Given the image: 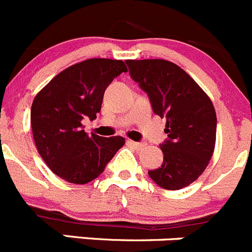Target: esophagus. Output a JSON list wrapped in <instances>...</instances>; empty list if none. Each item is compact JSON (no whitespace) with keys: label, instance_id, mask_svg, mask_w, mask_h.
<instances>
[{"label":"esophagus","instance_id":"1","mask_svg":"<svg viewBox=\"0 0 252 252\" xmlns=\"http://www.w3.org/2000/svg\"><path fill=\"white\" fill-rule=\"evenodd\" d=\"M128 143L131 144L132 147H134L136 149H142L144 146H146V143H143V142H134V141H128Z\"/></svg>","mask_w":252,"mask_h":252}]
</instances>
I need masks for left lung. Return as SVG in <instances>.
<instances>
[{
	"label": "left lung",
	"instance_id": "1",
	"mask_svg": "<svg viewBox=\"0 0 252 252\" xmlns=\"http://www.w3.org/2000/svg\"><path fill=\"white\" fill-rule=\"evenodd\" d=\"M129 76L166 119L168 138L160 144L163 164L148 175L160 188L180 190L197 180L216 144L214 106L201 87L178 64L166 60H126Z\"/></svg>",
	"mask_w": 252,
	"mask_h": 252
}]
</instances>
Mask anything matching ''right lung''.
<instances>
[{
  "mask_svg": "<svg viewBox=\"0 0 252 252\" xmlns=\"http://www.w3.org/2000/svg\"><path fill=\"white\" fill-rule=\"evenodd\" d=\"M126 71L121 60H86L60 72L34 98L31 123L36 149L63 180L79 185L94 180L125 144L121 136L88 134L83 120L96 119L106 87Z\"/></svg>",
  "mask_w": 252,
  "mask_h": 252,
  "instance_id": "1",
  "label": "right lung"
}]
</instances>
